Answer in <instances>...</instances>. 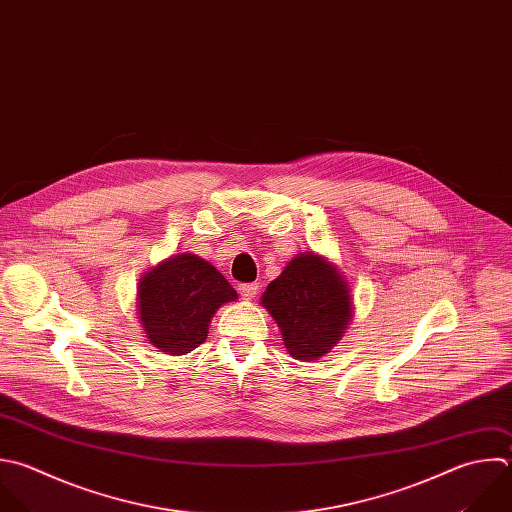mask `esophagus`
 Instances as JSON below:
<instances>
[{"label": "esophagus", "mask_w": 512, "mask_h": 512, "mask_svg": "<svg viewBox=\"0 0 512 512\" xmlns=\"http://www.w3.org/2000/svg\"><path fill=\"white\" fill-rule=\"evenodd\" d=\"M238 292H240V296H242L244 300H254L256 294H258V284H242V286L238 288Z\"/></svg>", "instance_id": "esophagus-1"}]
</instances>
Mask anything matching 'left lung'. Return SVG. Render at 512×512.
I'll list each match as a JSON object with an SVG mask.
<instances>
[{
  "label": "left lung",
  "instance_id": "1",
  "mask_svg": "<svg viewBox=\"0 0 512 512\" xmlns=\"http://www.w3.org/2000/svg\"><path fill=\"white\" fill-rule=\"evenodd\" d=\"M296 360H318L344 336L354 304L344 272L318 252L296 254L260 298Z\"/></svg>",
  "mask_w": 512,
  "mask_h": 512
}]
</instances>
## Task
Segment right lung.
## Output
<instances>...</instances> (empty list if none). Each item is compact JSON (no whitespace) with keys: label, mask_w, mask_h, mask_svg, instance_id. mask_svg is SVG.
<instances>
[{"label":"right lung","mask_w":512,"mask_h":512,"mask_svg":"<svg viewBox=\"0 0 512 512\" xmlns=\"http://www.w3.org/2000/svg\"><path fill=\"white\" fill-rule=\"evenodd\" d=\"M236 298V290L208 260L184 252L142 274L136 310L148 342L180 356L206 340L216 310Z\"/></svg>","instance_id":"right-lung-1"}]
</instances>
